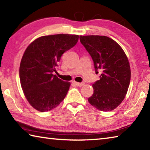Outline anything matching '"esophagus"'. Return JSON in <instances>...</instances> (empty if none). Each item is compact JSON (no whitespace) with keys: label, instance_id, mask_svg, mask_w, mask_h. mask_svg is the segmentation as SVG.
I'll list each match as a JSON object with an SVG mask.
<instances>
[{"label":"esophagus","instance_id":"34e87169","mask_svg":"<svg viewBox=\"0 0 150 150\" xmlns=\"http://www.w3.org/2000/svg\"><path fill=\"white\" fill-rule=\"evenodd\" d=\"M74 83V84L77 86V87H82V86L85 84V83H78V82H73Z\"/></svg>","mask_w":150,"mask_h":150}]
</instances>
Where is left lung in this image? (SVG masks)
I'll return each mask as SVG.
<instances>
[{"label": "left lung", "mask_w": 150, "mask_h": 150, "mask_svg": "<svg viewBox=\"0 0 150 150\" xmlns=\"http://www.w3.org/2000/svg\"><path fill=\"white\" fill-rule=\"evenodd\" d=\"M80 42L92 57L100 79L93 85L88 101L101 111L115 109L125 98L130 82V67L122 47L105 35H80Z\"/></svg>", "instance_id": "8db88e82"}]
</instances>
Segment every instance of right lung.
<instances>
[{
	"instance_id": "1",
	"label": "right lung",
	"mask_w": 150,
	"mask_h": 150,
	"mask_svg": "<svg viewBox=\"0 0 150 150\" xmlns=\"http://www.w3.org/2000/svg\"><path fill=\"white\" fill-rule=\"evenodd\" d=\"M78 35L55 34L35 40L26 48L20 65V80L29 103L40 112L59 105L71 83L54 75L63 53L75 46Z\"/></svg>"
}]
</instances>
